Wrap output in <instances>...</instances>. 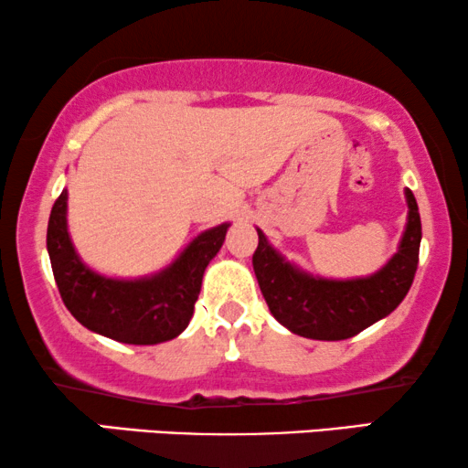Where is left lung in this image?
I'll return each mask as SVG.
<instances>
[{"label":"left lung","mask_w":468,"mask_h":468,"mask_svg":"<svg viewBox=\"0 0 468 468\" xmlns=\"http://www.w3.org/2000/svg\"><path fill=\"white\" fill-rule=\"evenodd\" d=\"M406 202L409 223L399 251L367 279L329 282L309 277L279 256L258 229L253 271L271 314L296 335L326 342L355 337L391 314L410 290L420 264L421 219L410 189H406Z\"/></svg>","instance_id":"obj_1"}]
</instances>
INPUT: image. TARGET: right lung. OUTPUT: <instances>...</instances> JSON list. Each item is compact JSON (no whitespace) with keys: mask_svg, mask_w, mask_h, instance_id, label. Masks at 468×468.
Here are the masks:
<instances>
[{"mask_svg":"<svg viewBox=\"0 0 468 468\" xmlns=\"http://www.w3.org/2000/svg\"><path fill=\"white\" fill-rule=\"evenodd\" d=\"M228 223L197 236L159 275L118 282L96 275L79 260L66 229V191L51 208L47 249L59 296L90 331L122 344H159L180 335L196 307L206 266L226 240Z\"/></svg>","mask_w":468,"mask_h":468,"instance_id":"1","label":"right lung"}]
</instances>
